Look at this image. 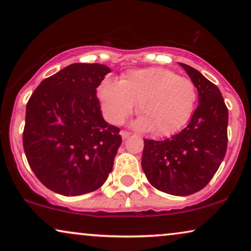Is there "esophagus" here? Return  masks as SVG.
Masks as SVG:
<instances>
[{
  "label": "esophagus",
  "instance_id": "obj_1",
  "mask_svg": "<svg viewBox=\"0 0 251 251\" xmlns=\"http://www.w3.org/2000/svg\"><path fill=\"white\" fill-rule=\"evenodd\" d=\"M120 135H121V137H122L123 139H126V138H129L130 132L126 131V130H121V131H120Z\"/></svg>",
  "mask_w": 251,
  "mask_h": 251
}]
</instances>
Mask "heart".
Listing matches in <instances>:
<instances>
[{
  "instance_id": "heart-1",
  "label": "heart",
  "mask_w": 251,
  "mask_h": 251,
  "mask_svg": "<svg viewBox=\"0 0 251 251\" xmlns=\"http://www.w3.org/2000/svg\"><path fill=\"white\" fill-rule=\"evenodd\" d=\"M106 120L119 125L130 115L137 102L140 116L135 126L169 136L188 122L197 102V88L190 78L178 76L163 67L129 71L119 82L106 80L98 89Z\"/></svg>"
}]
</instances>
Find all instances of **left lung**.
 Segmentation results:
<instances>
[{"label":"left lung","mask_w":251,"mask_h":251,"mask_svg":"<svg viewBox=\"0 0 251 251\" xmlns=\"http://www.w3.org/2000/svg\"><path fill=\"white\" fill-rule=\"evenodd\" d=\"M198 89L199 105L186 128L164 140L144 139L142 168L156 190L185 197L202 190L227 149L228 109L212 82L179 63Z\"/></svg>","instance_id":"1"}]
</instances>
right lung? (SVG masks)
<instances>
[{"mask_svg":"<svg viewBox=\"0 0 251 251\" xmlns=\"http://www.w3.org/2000/svg\"><path fill=\"white\" fill-rule=\"evenodd\" d=\"M111 68L72 64L41 82L26 106L23 145L30 169L58 194L98 190L122 143L102 118L97 88Z\"/></svg>","mask_w":251,"mask_h":251,"instance_id":"1","label":"right lung"}]
</instances>
